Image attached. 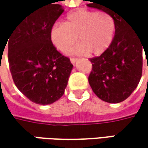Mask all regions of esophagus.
Listing matches in <instances>:
<instances>
[{"label": "esophagus", "instance_id": "34e87169", "mask_svg": "<svg viewBox=\"0 0 148 148\" xmlns=\"http://www.w3.org/2000/svg\"><path fill=\"white\" fill-rule=\"evenodd\" d=\"M78 60V58H76V57H71L70 58V61H71V62L73 63V64H74L75 63V62Z\"/></svg>", "mask_w": 148, "mask_h": 148}]
</instances>
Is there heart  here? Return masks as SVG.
Returning a JSON list of instances; mask_svg holds the SVG:
<instances>
[{"mask_svg": "<svg viewBox=\"0 0 148 148\" xmlns=\"http://www.w3.org/2000/svg\"><path fill=\"white\" fill-rule=\"evenodd\" d=\"M114 18L104 11L79 9L67 16L65 23H56L50 30V38L61 51L70 54L99 55L110 46L115 35Z\"/></svg>", "mask_w": 148, "mask_h": 148, "instance_id": "1", "label": "heart"}]
</instances>
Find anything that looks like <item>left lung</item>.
Listing matches in <instances>:
<instances>
[{
  "mask_svg": "<svg viewBox=\"0 0 148 148\" xmlns=\"http://www.w3.org/2000/svg\"><path fill=\"white\" fill-rule=\"evenodd\" d=\"M88 7L109 13L116 23L115 36L109 48L99 56L90 58L92 68L89 84L103 101L123 102L131 95L141 78L143 49L146 56L148 54L147 37L132 28L115 7L95 0Z\"/></svg>",
  "mask_w": 148,
  "mask_h": 148,
  "instance_id": "obj_1",
  "label": "left lung"
}]
</instances>
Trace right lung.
Masks as SVG:
<instances>
[{
  "instance_id": "right-lung-1",
  "label": "right lung",
  "mask_w": 148,
  "mask_h": 148,
  "mask_svg": "<svg viewBox=\"0 0 148 148\" xmlns=\"http://www.w3.org/2000/svg\"><path fill=\"white\" fill-rule=\"evenodd\" d=\"M63 11L61 5L51 3L37 9L17 24L7 41L15 86L35 103L58 100L73 69L69 58L56 49L50 38V30Z\"/></svg>"
}]
</instances>
